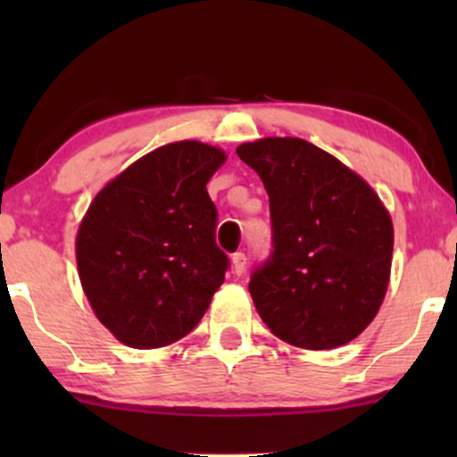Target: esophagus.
<instances>
[{"label":"esophagus","mask_w":457,"mask_h":457,"mask_svg":"<svg viewBox=\"0 0 457 457\" xmlns=\"http://www.w3.org/2000/svg\"><path fill=\"white\" fill-rule=\"evenodd\" d=\"M232 269L236 275H243L245 269H246V255L243 251H238V253L232 255Z\"/></svg>","instance_id":"esophagus-1"}]
</instances>
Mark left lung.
<instances>
[{
	"mask_svg": "<svg viewBox=\"0 0 457 457\" xmlns=\"http://www.w3.org/2000/svg\"><path fill=\"white\" fill-rule=\"evenodd\" d=\"M270 202V255L251 272L255 309L283 342L328 350L363 333L389 286L393 225L363 178L296 137L236 148Z\"/></svg>",
	"mask_w": 457,
	"mask_h": 457,
	"instance_id": "8db88e82",
	"label": "left lung"
}]
</instances>
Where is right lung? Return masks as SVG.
Returning <instances> with one entry per match:
<instances>
[{"label":"right lung","instance_id":"add662e5","mask_svg":"<svg viewBox=\"0 0 457 457\" xmlns=\"http://www.w3.org/2000/svg\"><path fill=\"white\" fill-rule=\"evenodd\" d=\"M225 152L176 141L141 156L94 197L77 266L96 318L130 348H161L197 327L225 279L206 185Z\"/></svg>","mask_w":457,"mask_h":457}]
</instances>
